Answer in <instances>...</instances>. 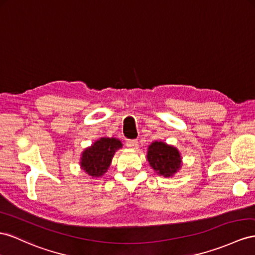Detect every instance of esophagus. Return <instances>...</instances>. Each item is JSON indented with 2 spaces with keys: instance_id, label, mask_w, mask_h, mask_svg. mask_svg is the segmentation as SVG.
<instances>
[{
  "instance_id": "obj_1",
  "label": "esophagus",
  "mask_w": 255,
  "mask_h": 255,
  "mask_svg": "<svg viewBox=\"0 0 255 255\" xmlns=\"http://www.w3.org/2000/svg\"><path fill=\"white\" fill-rule=\"evenodd\" d=\"M126 145H127L129 148L135 149V148H138V146H139V142L136 141V140H128V141L126 142Z\"/></svg>"
}]
</instances>
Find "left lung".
<instances>
[{"instance_id":"left-lung-1","label":"left lung","mask_w":255,"mask_h":255,"mask_svg":"<svg viewBox=\"0 0 255 255\" xmlns=\"http://www.w3.org/2000/svg\"><path fill=\"white\" fill-rule=\"evenodd\" d=\"M147 160L156 172L168 178L177 173L182 165L178 148L161 141H155L148 146Z\"/></svg>"}]
</instances>
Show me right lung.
<instances>
[{"mask_svg":"<svg viewBox=\"0 0 255 255\" xmlns=\"http://www.w3.org/2000/svg\"><path fill=\"white\" fill-rule=\"evenodd\" d=\"M123 146L122 142L115 138H101L82 154L81 167L93 178H99L108 171L113 156Z\"/></svg>","mask_w":255,"mask_h":255,"instance_id":"obj_1","label":"right lung"}]
</instances>
